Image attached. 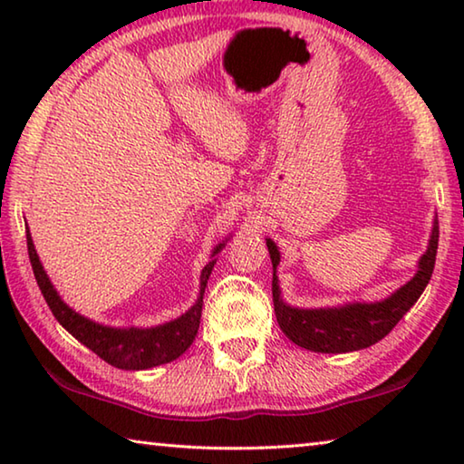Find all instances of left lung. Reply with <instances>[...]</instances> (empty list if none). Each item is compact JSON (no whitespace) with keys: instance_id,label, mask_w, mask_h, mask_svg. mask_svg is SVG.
Listing matches in <instances>:
<instances>
[{"instance_id":"8db88e82","label":"left lung","mask_w":464,"mask_h":464,"mask_svg":"<svg viewBox=\"0 0 464 464\" xmlns=\"http://www.w3.org/2000/svg\"><path fill=\"white\" fill-rule=\"evenodd\" d=\"M266 246H268L274 270V313H276L282 334L304 350L321 352V354H343V352H356L381 342L401 321L405 313L418 303L423 288L428 286L431 278V272H434L438 249V217L434 218L430 246L418 264V274L407 285L384 298V301L376 303H348L343 307L327 309L290 307L280 298L278 288L276 266L280 264V251L272 239H266Z\"/></svg>"}]
</instances>
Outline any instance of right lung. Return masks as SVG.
<instances>
[{
    "mask_svg": "<svg viewBox=\"0 0 464 464\" xmlns=\"http://www.w3.org/2000/svg\"><path fill=\"white\" fill-rule=\"evenodd\" d=\"M26 243H28V256L30 264H33L34 278L38 282V288L44 296L46 304L53 311L54 319L72 334L75 340H80L85 348H90L93 354H98L104 362L112 364L122 371H145V368H153L160 364H168L178 356L190 348L196 334L200 327V315H202V295L207 288V282L210 272L215 268V256L223 249L225 243H218L213 251V260H210L200 274V296L198 301L188 309L182 317H178L169 324L149 327V329H116L100 325L96 321L85 319L80 313H75L72 307H67L61 301L57 290L53 288L49 276L43 268L38 254L34 249L30 231H26Z\"/></svg>",
    "mask_w": 464,
    "mask_h": 464,
    "instance_id": "right-lung-1",
    "label": "right lung"
}]
</instances>
